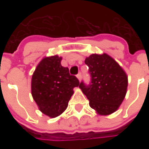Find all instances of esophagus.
Returning a JSON list of instances; mask_svg holds the SVG:
<instances>
[{"label": "esophagus", "mask_w": 149, "mask_h": 149, "mask_svg": "<svg viewBox=\"0 0 149 149\" xmlns=\"http://www.w3.org/2000/svg\"><path fill=\"white\" fill-rule=\"evenodd\" d=\"M77 77L78 78V80H79V81H81V72H79V73L77 75Z\"/></svg>", "instance_id": "1"}]
</instances>
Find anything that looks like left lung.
I'll return each instance as SVG.
<instances>
[{"mask_svg": "<svg viewBox=\"0 0 149 149\" xmlns=\"http://www.w3.org/2000/svg\"><path fill=\"white\" fill-rule=\"evenodd\" d=\"M90 82L82 81L79 87L89 100V105L100 115H109L117 110L124 100L128 87L125 71L113 59L104 53L92 54L85 59Z\"/></svg>", "mask_w": 149, "mask_h": 149, "instance_id": "1", "label": "left lung"}]
</instances>
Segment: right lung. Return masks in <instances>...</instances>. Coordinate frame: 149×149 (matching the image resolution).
<instances>
[{
    "label": "right lung",
    "instance_id": "right-lung-1",
    "mask_svg": "<svg viewBox=\"0 0 149 149\" xmlns=\"http://www.w3.org/2000/svg\"><path fill=\"white\" fill-rule=\"evenodd\" d=\"M61 57L52 56L40 62L32 77V95L40 110L49 117L61 115L68 107L73 88L79 80L61 64Z\"/></svg>",
    "mask_w": 149,
    "mask_h": 149
}]
</instances>
